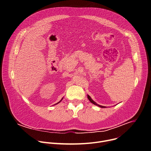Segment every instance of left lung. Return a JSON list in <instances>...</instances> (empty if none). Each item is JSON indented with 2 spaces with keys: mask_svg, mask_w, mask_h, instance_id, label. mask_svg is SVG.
I'll return each instance as SVG.
<instances>
[{
  "mask_svg": "<svg viewBox=\"0 0 151 151\" xmlns=\"http://www.w3.org/2000/svg\"><path fill=\"white\" fill-rule=\"evenodd\" d=\"M88 99L90 101V102H91V103H92L93 104H94V105H97V106H98L99 107H101V108H106L105 106H101V105H98V104H97L95 101H93L92 99H91V98L90 97V96H89V95H88Z\"/></svg>",
  "mask_w": 151,
  "mask_h": 151,
  "instance_id": "obj_1",
  "label": "left lung"
}]
</instances>
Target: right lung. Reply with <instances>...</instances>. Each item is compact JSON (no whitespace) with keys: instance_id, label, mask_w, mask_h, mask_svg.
<instances>
[{"instance_id":"right-lung-1","label":"right lung","mask_w":151,"mask_h":151,"mask_svg":"<svg viewBox=\"0 0 151 151\" xmlns=\"http://www.w3.org/2000/svg\"><path fill=\"white\" fill-rule=\"evenodd\" d=\"M62 99H61V101H62ZM58 102V103H57V104H59V102Z\"/></svg>"}]
</instances>
